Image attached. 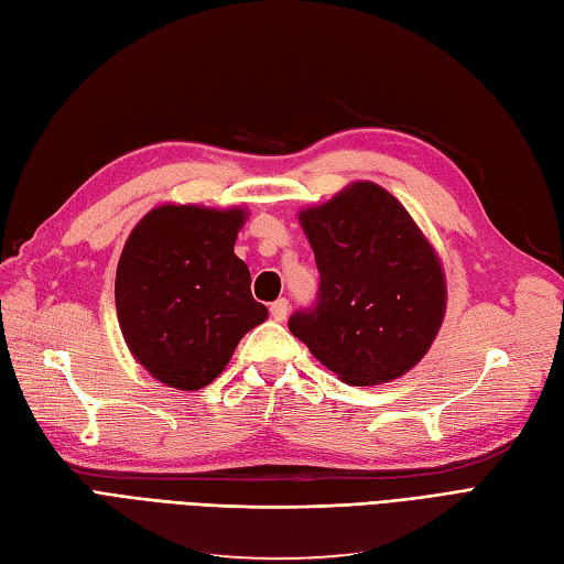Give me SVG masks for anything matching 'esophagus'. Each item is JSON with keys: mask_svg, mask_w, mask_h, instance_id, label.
<instances>
[{"mask_svg": "<svg viewBox=\"0 0 564 564\" xmlns=\"http://www.w3.org/2000/svg\"><path fill=\"white\" fill-rule=\"evenodd\" d=\"M288 310H291V305H288L285 297H279L276 303H271V317L276 322H283L288 317Z\"/></svg>", "mask_w": 564, "mask_h": 564, "instance_id": "1", "label": "esophagus"}]
</instances>
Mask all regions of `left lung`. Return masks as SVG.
Instances as JSON below:
<instances>
[{
  "label": "left lung",
  "mask_w": 564,
  "mask_h": 564,
  "mask_svg": "<svg viewBox=\"0 0 564 564\" xmlns=\"http://www.w3.org/2000/svg\"><path fill=\"white\" fill-rule=\"evenodd\" d=\"M319 271L312 307L288 329L346 384L409 372L435 341L447 305L440 259L387 189L356 182L300 212Z\"/></svg>",
  "instance_id": "1"
}]
</instances>
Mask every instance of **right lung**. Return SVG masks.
<instances>
[{
  "mask_svg": "<svg viewBox=\"0 0 564 564\" xmlns=\"http://www.w3.org/2000/svg\"><path fill=\"white\" fill-rule=\"evenodd\" d=\"M245 212L159 206L139 220L117 264L124 341L159 382L194 391L226 368L240 338L269 317L232 247Z\"/></svg>",
  "mask_w": 564,
  "mask_h": 564,
  "instance_id": "1",
  "label": "right lung"
}]
</instances>
